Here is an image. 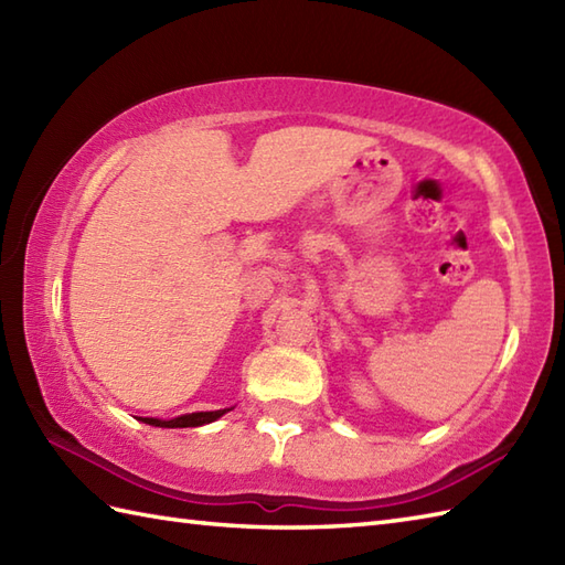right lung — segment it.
I'll use <instances>...</instances> for the list:
<instances>
[{"label":"right lung","mask_w":565,"mask_h":565,"mask_svg":"<svg viewBox=\"0 0 565 565\" xmlns=\"http://www.w3.org/2000/svg\"><path fill=\"white\" fill-rule=\"evenodd\" d=\"M227 411H211V413H189V415H179L174 419H160V417H140V423L152 425V427H201L209 425L213 419H218Z\"/></svg>","instance_id":"add662e5"}]
</instances>
